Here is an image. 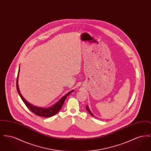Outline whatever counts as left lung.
Here are the masks:
<instances>
[{
    "label": "left lung",
    "instance_id": "left-lung-1",
    "mask_svg": "<svg viewBox=\"0 0 151 151\" xmlns=\"http://www.w3.org/2000/svg\"><path fill=\"white\" fill-rule=\"evenodd\" d=\"M86 109L87 110V111L89 112V113L91 115H92V116H94V115L92 113V112L91 111V110H89V109L88 108V106H87V105L86 106Z\"/></svg>",
    "mask_w": 151,
    "mask_h": 151
}]
</instances>
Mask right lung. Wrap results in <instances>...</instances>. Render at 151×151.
<instances>
[{"instance_id":"right-lung-1","label":"right lung","mask_w":151,"mask_h":151,"mask_svg":"<svg viewBox=\"0 0 151 151\" xmlns=\"http://www.w3.org/2000/svg\"><path fill=\"white\" fill-rule=\"evenodd\" d=\"M19 72H20V67H19V69L18 75H17V81H16V88H17L18 93L19 94V96H20L22 100L23 101V102H24V104L27 106V107L32 112H33L34 114H35L36 115H38V116H43V117H50V116H52L53 115H55L61 109V108L62 107L67 97L72 92H73V90L69 92L68 93H67L65 96H64L63 97H62L59 101H58L57 103H55L54 105L51 106V107H49V108H40V107L34 106V105H32L31 104H30L22 96V94L20 93V92L19 85H18V79H19Z\"/></svg>"}]
</instances>
